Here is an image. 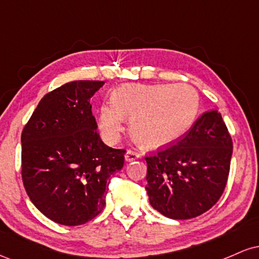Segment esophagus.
<instances>
[{
	"label": "esophagus",
	"mask_w": 259,
	"mask_h": 259,
	"mask_svg": "<svg viewBox=\"0 0 259 259\" xmlns=\"http://www.w3.org/2000/svg\"><path fill=\"white\" fill-rule=\"evenodd\" d=\"M139 158H140V154L138 152H135V151H132V150L126 151V153H125L126 162H133V160L139 159Z\"/></svg>",
	"instance_id": "34e87169"
}]
</instances>
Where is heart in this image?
<instances>
[{"instance_id": "1", "label": "heart", "mask_w": 259, "mask_h": 259, "mask_svg": "<svg viewBox=\"0 0 259 259\" xmlns=\"http://www.w3.org/2000/svg\"><path fill=\"white\" fill-rule=\"evenodd\" d=\"M198 108V94L190 85H125L113 91L112 103L101 106L99 127L107 142H114L123 130L124 118H130L136 142L156 148L189 132Z\"/></svg>"}]
</instances>
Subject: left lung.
I'll return each instance as SVG.
<instances>
[{"label": "left lung", "mask_w": 259, "mask_h": 259, "mask_svg": "<svg viewBox=\"0 0 259 259\" xmlns=\"http://www.w3.org/2000/svg\"><path fill=\"white\" fill-rule=\"evenodd\" d=\"M233 141L218 111L202 114L178 144L146 157L151 206L170 219L207 212L224 191Z\"/></svg>", "instance_id": "left-lung-1"}]
</instances>
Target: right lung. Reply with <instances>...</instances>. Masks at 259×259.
<instances>
[{
	"label": "right lung",
	"instance_id": "1",
	"mask_svg": "<svg viewBox=\"0 0 259 259\" xmlns=\"http://www.w3.org/2000/svg\"><path fill=\"white\" fill-rule=\"evenodd\" d=\"M103 81L76 80L41 99L22 133V178L34 206L68 227L102 212L109 178L124 165V150L103 144L91 97Z\"/></svg>",
	"mask_w": 259,
	"mask_h": 259
}]
</instances>
